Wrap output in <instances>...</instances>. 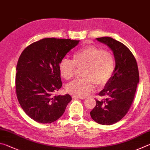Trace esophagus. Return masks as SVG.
Instances as JSON below:
<instances>
[{
    "label": "esophagus",
    "mask_w": 150,
    "mask_h": 150,
    "mask_svg": "<svg viewBox=\"0 0 150 150\" xmlns=\"http://www.w3.org/2000/svg\"><path fill=\"white\" fill-rule=\"evenodd\" d=\"M72 98L74 99H85L84 97H80V96H73Z\"/></svg>",
    "instance_id": "34e87169"
}]
</instances>
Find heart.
<instances>
[{"label":"heart","mask_w":150,"mask_h":150,"mask_svg":"<svg viewBox=\"0 0 150 150\" xmlns=\"http://www.w3.org/2000/svg\"><path fill=\"white\" fill-rule=\"evenodd\" d=\"M76 67L84 68V79L69 83L67 90L73 95L84 97L94 90L95 83L102 87L109 82L115 70V59L108 51L88 45L74 54L72 61L66 58L61 60L59 65L60 76L67 80L72 79L76 72Z\"/></svg>","instance_id":"heart-1"}]
</instances>
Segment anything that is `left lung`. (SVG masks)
<instances>
[{
	"mask_svg": "<svg viewBox=\"0 0 150 150\" xmlns=\"http://www.w3.org/2000/svg\"><path fill=\"white\" fill-rule=\"evenodd\" d=\"M96 39L113 52L115 67L111 80L99 93L105 99H96L90 115L99 124L110 125L121 120L130 109L139 83L138 68L133 54L124 44L109 37Z\"/></svg>",
	"mask_w": 150,
	"mask_h": 150,
	"instance_id": "obj_1",
	"label": "left lung"
}]
</instances>
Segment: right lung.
Returning a JSON list of instances; mask_svg holds the SVG:
<instances>
[{
	"label": "right lung",
	"instance_id": "add662e5",
	"mask_svg": "<svg viewBox=\"0 0 150 150\" xmlns=\"http://www.w3.org/2000/svg\"><path fill=\"white\" fill-rule=\"evenodd\" d=\"M78 40L45 38L23 50L18 59L16 91L21 107L31 119L45 124L59 119L72 100L69 94L53 96L62 87L61 60Z\"/></svg>",
	"mask_w": 150,
	"mask_h": 150
}]
</instances>
